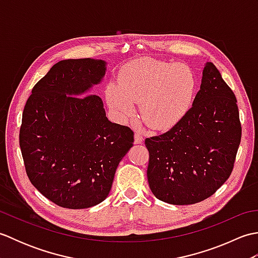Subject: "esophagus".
<instances>
[{
    "instance_id": "obj_1",
    "label": "esophagus",
    "mask_w": 258,
    "mask_h": 258,
    "mask_svg": "<svg viewBox=\"0 0 258 258\" xmlns=\"http://www.w3.org/2000/svg\"><path fill=\"white\" fill-rule=\"evenodd\" d=\"M134 142L135 144H141L143 142V136H142L140 133H135L134 134Z\"/></svg>"
}]
</instances>
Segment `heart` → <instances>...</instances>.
<instances>
[{"mask_svg": "<svg viewBox=\"0 0 258 258\" xmlns=\"http://www.w3.org/2000/svg\"><path fill=\"white\" fill-rule=\"evenodd\" d=\"M195 91L191 71L182 64L144 58L131 63L118 75L117 84L107 90V104L120 119L134 114L153 131L162 132L176 125L190 108Z\"/></svg>", "mask_w": 258, "mask_h": 258, "instance_id": "1", "label": "heart"}]
</instances>
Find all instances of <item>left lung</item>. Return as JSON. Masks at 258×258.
<instances>
[{
  "label": "left lung",
  "instance_id": "1",
  "mask_svg": "<svg viewBox=\"0 0 258 258\" xmlns=\"http://www.w3.org/2000/svg\"><path fill=\"white\" fill-rule=\"evenodd\" d=\"M236 103L220 71L207 62L185 116L168 132L145 140L147 180L156 199L173 205L195 204L226 182L242 138Z\"/></svg>",
  "mask_w": 258,
  "mask_h": 258
}]
</instances>
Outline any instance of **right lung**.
Segmentation results:
<instances>
[{
  "instance_id": "right-lung-1",
  "label": "right lung",
  "mask_w": 258,
  "mask_h": 258,
  "mask_svg": "<svg viewBox=\"0 0 258 258\" xmlns=\"http://www.w3.org/2000/svg\"><path fill=\"white\" fill-rule=\"evenodd\" d=\"M103 59H64L33 87L20 130V147L33 186L56 205L81 210L111 190L119 162L133 146L127 126L106 117L91 94L106 73Z\"/></svg>"
}]
</instances>
